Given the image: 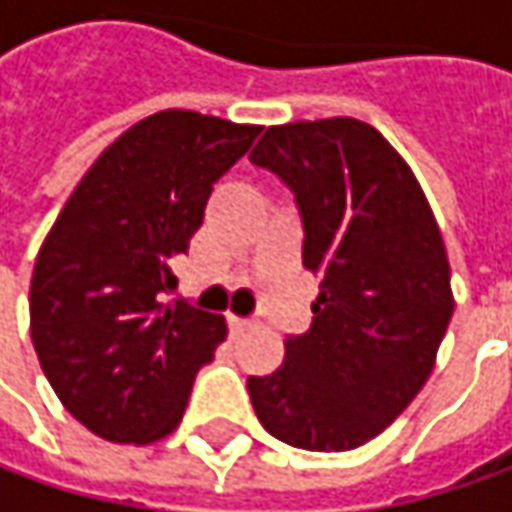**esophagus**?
<instances>
[{
	"label": "esophagus",
	"instance_id": "obj_1",
	"mask_svg": "<svg viewBox=\"0 0 512 512\" xmlns=\"http://www.w3.org/2000/svg\"><path fill=\"white\" fill-rule=\"evenodd\" d=\"M227 322H230V333H242V330L250 327V322H247V319H239V316H230Z\"/></svg>",
	"mask_w": 512,
	"mask_h": 512
}]
</instances>
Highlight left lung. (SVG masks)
Returning a JSON list of instances; mask_svg holds the SVG:
<instances>
[{"mask_svg": "<svg viewBox=\"0 0 512 512\" xmlns=\"http://www.w3.org/2000/svg\"><path fill=\"white\" fill-rule=\"evenodd\" d=\"M250 162L285 182L319 282L313 325L285 362L250 376L279 442L339 453L382 433L422 390L450 316V262L422 185L367 122L336 116L265 130Z\"/></svg>", "mask_w": 512, "mask_h": 512, "instance_id": "1", "label": "left lung"}]
</instances>
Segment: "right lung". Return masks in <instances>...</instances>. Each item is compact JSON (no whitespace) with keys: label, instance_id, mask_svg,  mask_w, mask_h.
<instances>
[{"label":"right lung","instance_id":"add662e5","mask_svg":"<svg viewBox=\"0 0 512 512\" xmlns=\"http://www.w3.org/2000/svg\"><path fill=\"white\" fill-rule=\"evenodd\" d=\"M259 130L159 110L102 150L56 216L30 279V339L59 402L90 433L150 444L182 422L227 325L162 302L176 285L170 262Z\"/></svg>","mask_w":512,"mask_h":512}]
</instances>
